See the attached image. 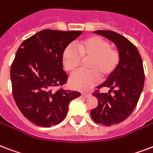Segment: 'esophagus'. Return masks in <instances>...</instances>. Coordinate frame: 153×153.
<instances>
[{"instance_id":"obj_1","label":"esophagus","mask_w":153,"mask_h":153,"mask_svg":"<svg viewBox=\"0 0 153 153\" xmlns=\"http://www.w3.org/2000/svg\"><path fill=\"white\" fill-rule=\"evenodd\" d=\"M81 94H82V95L83 96V97L87 98V97H90V96H91V94H90L89 92H82Z\"/></svg>"}]
</instances>
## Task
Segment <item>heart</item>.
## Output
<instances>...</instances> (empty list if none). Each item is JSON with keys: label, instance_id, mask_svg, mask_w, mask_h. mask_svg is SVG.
<instances>
[{"label": "heart", "instance_id": "1", "mask_svg": "<svg viewBox=\"0 0 153 153\" xmlns=\"http://www.w3.org/2000/svg\"><path fill=\"white\" fill-rule=\"evenodd\" d=\"M76 50L69 45L62 54L64 68L69 73H74L81 64L82 59H90L87 71H79L69 80L71 87L85 91L97 84L100 78L107 79L114 73L120 60V54L116 49L111 47L108 41L99 36H91L77 43Z\"/></svg>", "mask_w": 153, "mask_h": 153}]
</instances>
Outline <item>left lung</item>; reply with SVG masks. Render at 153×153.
Returning <instances> with one entry per match:
<instances>
[{
    "label": "left lung",
    "instance_id": "8db88e82",
    "mask_svg": "<svg viewBox=\"0 0 153 153\" xmlns=\"http://www.w3.org/2000/svg\"><path fill=\"white\" fill-rule=\"evenodd\" d=\"M114 42L120 54V60L114 73L97 87H109V93L96 90L93 95L98 99V106L91 111L95 123L105 126L118 124L131 115L136 108L144 84L143 62L136 46L125 37L111 30H96ZM113 92V95L110 94Z\"/></svg>",
    "mask_w": 153,
    "mask_h": 153
}]
</instances>
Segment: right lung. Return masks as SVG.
<instances>
[{"label": "right lung", "mask_w": 153, "mask_h": 153, "mask_svg": "<svg viewBox=\"0 0 153 153\" xmlns=\"http://www.w3.org/2000/svg\"><path fill=\"white\" fill-rule=\"evenodd\" d=\"M82 31L45 30L21 44L10 69L13 96L25 118L36 125L50 128L66 118L69 103L78 91L53 87L66 84L62 54Z\"/></svg>", "instance_id": "right-lung-1"}]
</instances>
